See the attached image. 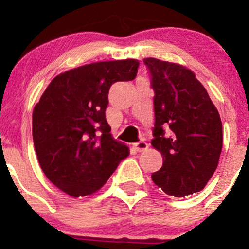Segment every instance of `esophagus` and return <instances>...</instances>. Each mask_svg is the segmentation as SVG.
<instances>
[{
  "mask_svg": "<svg viewBox=\"0 0 249 249\" xmlns=\"http://www.w3.org/2000/svg\"><path fill=\"white\" fill-rule=\"evenodd\" d=\"M133 147L136 148V150L138 151V152H142V151L146 150V148L148 147V145H147L146 142H142H142H134Z\"/></svg>",
  "mask_w": 249,
  "mask_h": 249,
  "instance_id": "esophagus-1",
  "label": "esophagus"
}]
</instances>
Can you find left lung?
Instances as JSON below:
<instances>
[{
    "label": "left lung",
    "instance_id": "left-lung-1",
    "mask_svg": "<svg viewBox=\"0 0 249 249\" xmlns=\"http://www.w3.org/2000/svg\"><path fill=\"white\" fill-rule=\"evenodd\" d=\"M152 76L154 122L152 146L162 166L151 178L176 198L199 192L218 167L222 123L206 89L184 65L144 58Z\"/></svg>",
    "mask_w": 249,
    "mask_h": 249
}]
</instances>
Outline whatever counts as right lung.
Returning <instances> with one entry per match:
<instances>
[{
	"label": "right lung",
	"mask_w": 249,
	"mask_h": 249,
	"mask_svg": "<svg viewBox=\"0 0 249 249\" xmlns=\"http://www.w3.org/2000/svg\"><path fill=\"white\" fill-rule=\"evenodd\" d=\"M138 59L97 62L56 76L34 107L33 139L47 178L72 198L101 190L130 154L105 118L108 90L132 81Z\"/></svg>",
	"instance_id": "obj_1"
}]
</instances>
